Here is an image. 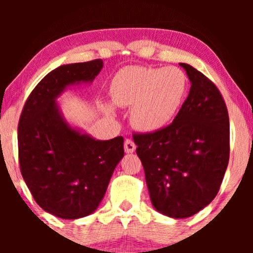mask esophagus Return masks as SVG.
<instances>
[{
    "instance_id": "obj_1",
    "label": "esophagus",
    "mask_w": 253,
    "mask_h": 253,
    "mask_svg": "<svg viewBox=\"0 0 253 253\" xmlns=\"http://www.w3.org/2000/svg\"><path fill=\"white\" fill-rule=\"evenodd\" d=\"M135 147L136 146H135L134 141H133L132 139H126V140H125V151H126L127 153L134 152Z\"/></svg>"
}]
</instances>
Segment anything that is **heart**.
I'll list each match as a JSON object with an SVG mask.
<instances>
[{"label":"heart","mask_w":253,"mask_h":253,"mask_svg":"<svg viewBox=\"0 0 253 253\" xmlns=\"http://www.w3.org/2000/svg\"><path fill=\"white\" fill-rule=\"evenodd\" d=\"M185 92L187 77L175 66H130L118 72L110 85L114 103L132 107L133 125L146 132L163 128L173 120Z\"/></svg>","instance_id":"b5f03b06"}]
</instances>
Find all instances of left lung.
Instances as JSON below:
<instances>
[{
	"mask_svg": "<svg viewBox=\"0 0 253 253\" xmlns=\"http://www.w3.org/2000/svg\"><path fill=\"white\" fill-rule=\"evenodd\" d=\"M179 65L191 86L176 118L155 132L133 134L152 205L176 219L213 201L229 159V119L221 92L202 72Z\"/></svg>",
	"mask_w": 253,
	"mask_h": 253,
	"instance_id": "left-lung-1",
	"label": "left lung"
}]
</instances>
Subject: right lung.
Returning <instances> with one entry per match:
<instances>
[{"mask_svg":"<svg viewBox=\"0 0 253 253\" xmlns=\"http://www.w3.org/2000/svg\"><path fill=\"white\" fill-rule=\"evenodd\" d=\"M102 66V59H94L54 69L32 90L20 115L21 175L38 205L62 219L95 211L124 157L123 136L101 141L82 134L65 123L56 104L66 86L91 82Z\"/></svg>","mask_w":253,"mask_h":253,"instance_id":"add662e5","label":"right lung"}]
</instances>
